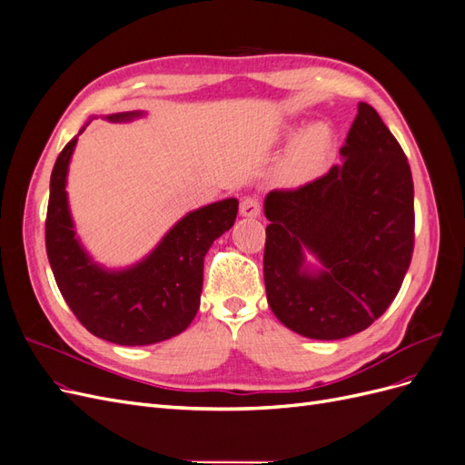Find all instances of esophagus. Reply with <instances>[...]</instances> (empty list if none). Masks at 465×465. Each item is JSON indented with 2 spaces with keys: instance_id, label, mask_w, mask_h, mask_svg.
Wrapping results in <instances>:
<instances>
[{
  "instance_id": "1",
  "label": "esophagus",
  "mask_w": 465,
  "mask_h": 465,
  "mask_svg": "<svg viewBox=\"0 0 465 465\" xmlns=\"http://www.w3.org/2000/svg\"><path fill=\"white\" fill-rule=\"evenodd\" d=\"M260 211H262V205L256 198H250V195H248V198H244L241 202V213L244 217H258Z\"/></svg>"
}]
</instances>
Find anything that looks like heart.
<instances>
[{"instance_id":"b5f03b06","label":"heart","mask_w":465,"mask_h":465,"mask_svg":"<svg viewBox=\"0 0 465 465\" xmlns=\"http://www.w3.org/2000/svg\"><path fill=\"white\" fill-rule=\"evenodd\" d=\"M331 145L333 137L326 125H312L291 147L281 174L292 184L316 178L330 159Z\"/></svg>"}]
</instances>
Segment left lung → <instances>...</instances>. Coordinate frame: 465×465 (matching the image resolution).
Instances as JSON below:
<instances>
[{"instance_id": "8db88e82", "label": "left lung", "mask_w": 465, "mask_h": 465, "mask_svg": "<svg viewBox=\"0 0 465 465\" xmlns=\"http://www.w3.org/2000/svg\"><path fill=\"white\" fill-rule=\"evenodd\" d=\"M343 163L294 190L265 195L263 281L281 323L311 340H343L386 312L415 244L413 178L398 139L359 103ZM322 263L303 267V252Z\"/></svg>"}]
</instances>
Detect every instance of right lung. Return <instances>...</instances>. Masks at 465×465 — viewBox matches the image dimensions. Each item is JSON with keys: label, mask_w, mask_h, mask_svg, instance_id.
Listing matches in <instances>:
<instances>
[{"label": "right lung", "mask_w": 465, "mask_h": 465, "mask_svg": "<svg viewBox=\"0 0 465 465\" xmlns=\"http://www.w3.org/2000/svg\"><path fill=\"white\" fill-rule=\"evenodd\" d=\"M139 112L108 116L128 122ZM77 137L55 159L46 211V254L62 297L93 335L118 345H151L184 331L200 308L203 258L229 231L234 198L192 211L168 231L161 244L137 265L106 272L79 246L67 209L65 176Z\"/></svg>", "instance_id": "obj_1"}]
</instances>
